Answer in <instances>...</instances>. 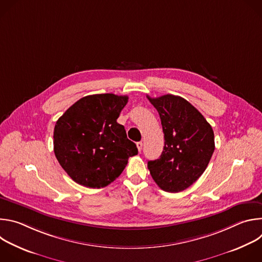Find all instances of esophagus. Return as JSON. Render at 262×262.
I'll use <instances>...</instances> for the list:
<instances>
[{
	"label": "esophagus",
	"instance_id": "esophagus-1",
	"mask_svg": "<svg viewBox=\"0 0 262 262\" xmlns=\"http://www.w3.org/2000/svg\"><path fill=\"white\" fill-rule=\"evenodd\" d=\"M142 147H143V143L142 142H137V148H138V150L141 152V150H142Z\"/></svg>",
	"mask_w": 262,
	"mask_h": 262
}]
</instances>
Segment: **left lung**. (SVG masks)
Returning a JSON list of instances; mask_svg holds the SVG:
<instances>
[{
  "instance_id": "obj_1",
  "label": "left lung",
  "mask_w": 262,
  "mask_h": 262,
  "mask_svg": "<svg viewBox=\"0 0 262 262\" xmlns=\"http://www.w3.org/2000/svg\"><path fill=\"white\" fill-rule=\"evenodd\" d=\"M147 98L159 112L165 138L160 159L149 161L148 169L163 191L181 192L203 174L211 159L212 127L194 105L180 96Z\"/></svg>"
}]
</instances>
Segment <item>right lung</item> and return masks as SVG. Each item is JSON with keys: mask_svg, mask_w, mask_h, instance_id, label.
<instances>
[{"mask_svg": "<svg viewBox=\"0 0 262 262\" xmlns=\"http://www.w3.org/2000/svg\"><path fill=\"white\" fill-rule=\"evenodd\" d=\"M128 96L88 95L74 102L58 119L54 152L65 172L79 184L100 189L124 170L138 148L117 122Z\"/></svg>", "mask_w": 262, "mask_h": 262, "instance_id": "right-lung-1", "label": "right lung"}]
</instances>
